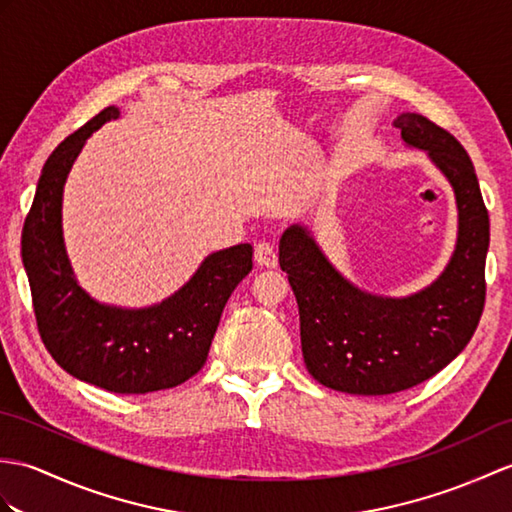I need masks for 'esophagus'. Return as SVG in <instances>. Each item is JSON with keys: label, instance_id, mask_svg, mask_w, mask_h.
<instances>
[{"label": "esophagus", "instance_id": "1", "mask_svg": "<svg viewBox=\"0 0 512 512\" xmlns=\"http://www.w3.org/2000/svg\"><path fill=\"white\" fill-rule=\"evenodd\" d=\"M255 264L261 268H275L277 266V253L272 251L270 244H257L255 246Z\"/></svg>", "mask_w": 512, "mask_h": 512}]
</instances>
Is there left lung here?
<instances>
[{
	"instance_id": "1",
	"label": "left lung",
	"mask_w": 512,
	"mask_h": 512,
	"mask_svg": "<svg viewBox=\"0 0 512 512\" xmlns=\"http://www.w3.org/2000/svg\"><path fill=\"white\" fill-rule=\"evenodd\" d=\"M403 144L423 150L449 181L458 237L445 270L408 296L371 294L331 264L305 224L279 240V264L299 303L307 371L349 395H390L436 375L467 347L484 310L489 211L460 141L419 113H399Z\"/></svg>"
}]
</instances>
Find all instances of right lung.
I'll list each match as a JSON object with an SVG mask.
<instances>
[{
  "mask_svg": "<svg viewBox=\"0 0 512 512\" xmlns=\"http://www.w3.org/2000/svg\"><path fill=\"white\" fill-rule=\"evenodd\" d=\"M120 109L106 106L45 161L23 224L21 257L45 349L80 382L120 395L174 388L207 362L229 296L253 270V246L211 253L183 288L150 307L95 301L74 275L63 237V189L87 139Z\"/></svg>",
  "mask_w": 512,
  "mask_h": 512,
  "instance_id": "obj_1",
  "label": "right lung"
}]
</instances>
